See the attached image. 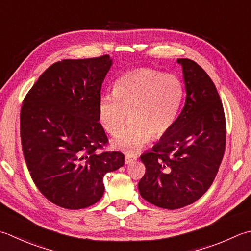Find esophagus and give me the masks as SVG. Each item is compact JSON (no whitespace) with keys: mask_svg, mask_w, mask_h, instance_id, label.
Returning <instances> with one entry per match:
<instances>
[{"mask_svg":"<svg viewBox=\"0 0 251 251\" xmlns=\"http://www.w3.org/2000/svg\"><path fill=\"white\" fill-rule=\"evenodd\" d=\"M136 160H137V156L134 154H126L125 155V163L126 164H130Z\"/></svg>","mask_w":251,"mask_h":251,"instance_id":"1","label":"esophagus"}]
</instances>
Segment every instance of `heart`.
Returning a JSON list of instances; mask_svg holds the SVG:
<instances>
[{
	"label": "heart",
	"instance_id": "b5f03b06",
	"mask_svg": "<svg viewBox=\"0 0 251 251\" xmlns=\"http://www.w3.org/2000/svg\"><path fill=\"white\" fill-rule=\"evenodd\" d=\"M183 99V86L171 74L139 70L116 80L113 96L104 95L98 104L103 128L115 136L123 129L128 113L130 124L112 141L113 148L134 153L160 137L174 124Z\"/></svg>",
	"mask_w": 251,
	"mask_h": 251
}]
</instances>
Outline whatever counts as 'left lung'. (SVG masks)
<instances>
[{
	"label": "left lung",
	"instance_id": "obj_1",
	"mask_svg": "<svg viewBox=\"0 0 251 251\" xmlns=\"http://www.w3.org/2000/svg\"><path fill=\"white\" fill-rule=\"evenodd\" d=\"M186 99L171 128L151 151L141 154L146 173L141 197L163 209L195 202L212 185L223 159L226 126L213 81L197 63L178 58Z\"/></svg>",
	"mask_w": 251,
	"mask_h": 251
}]
</instances>
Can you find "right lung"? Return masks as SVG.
I'll list each match as a JSON object with an SVG mask.
<instances>
[{"label": "right lung", "mask_w": 251, "mask_h": 251, "mask_svg": "<svg viewBox=\"0 0 251 251\" xmlns=\"http://www.w3.org/2000/svg\"><path fill=\"white\" fill-rule=\"evenodd\" d=\"M112 64L110 55L54 63L23 102L25 161L37 188L58 207L95 204L104 194V175L124 165L121 152H97L107 142L98 104Z\"/></svg>", "instance_id": "add662e5"}]
</instances>
